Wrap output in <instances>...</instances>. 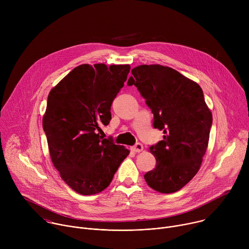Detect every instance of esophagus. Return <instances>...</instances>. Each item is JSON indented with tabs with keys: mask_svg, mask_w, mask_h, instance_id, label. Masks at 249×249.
<instances>
[{
	"mask_svg": "<svg viewBox=\"0 0 249 249\" xmlns=\"http://www.w3.org/2000/svg\"><path fill=\"white\" fill-rule=\"evenodd\" d=\"M143 149H144V147L141 143H137L135 146L131 147V151H133L134 153H140V152L143 151Z\"/></svg>",
	"mask_w": 249,
	"mask_h": 249,
	"instance_id": "34e87169",
	"label": "esophagus"
}]
</instances>
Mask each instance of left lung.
Listing matches in <instances>:
<instances>
[{
	"label": "left lung",
	"mask_w": 249,
	"mask_h": 249,
	"mask_svg": "<svg viewBox=\"0 0 249 249\" xmlns=\"http://www.w3.org/2000/svg\"><path fill=\"white\" fill-rule=\"evenodd\" d=\"M127 85L135 86L154 114L153 126L163 140L150 147L156 167L144 177L160 193H173L198 172L206 153L213 117L198 84L176 70L141 65L132 70Z\"/></svg>",
	"instance_id": "obj_1"
}]
</instances>
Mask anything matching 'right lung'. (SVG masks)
<instances>
[{
  "label": "right lung",
  "instance_id": "1",
  "mask_svg": "<svg viewBox=\"0 0 249 249\" xmlns=\"http://www.w3.org/2000/svg\"><path fill=\"white\" fill-rule=\"evenodd\" d=\"M129 72V65L84 64L49 92L43 130L50 157L62 179L79 194L104 190L130 153L99 135L111 120L112 101Z\"/></svg>",
  "mask_w": 249,
  "mask_h": 249
}]
</instances>
